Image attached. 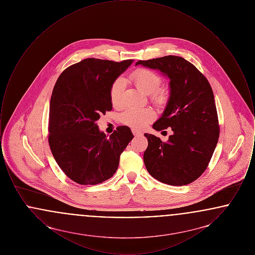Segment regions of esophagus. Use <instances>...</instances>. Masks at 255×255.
<instances>
[{
	"mask_svg": "<svg viewBox=\"0 0 255 255\" xmlns=\"http://www.w3.org/2000/svg\"><path fill=\"white\" fill-rule=\"evenodd\" d=\"M132 132H133V135H135V136L142 134V132H140V131H138V130H135V129H133Z\"/></svg>",
	"mask_w": 255,
	"mask_h": 255,
	"instance_id": "obj_1",
	"label": "esophagus"
}]
</instances>
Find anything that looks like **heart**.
<instances>
[{
  "mask_svg": "<svg viewBox=\"0 0 255 255\" xmlns=\"http://www.w3.org/2000/svg\"><path fill=\"white\" fill-rule=\"evenodd\" d=\"M130 80L135 87L146 95L161 102L165 99V91L158 88L160 77L157 73L148 69H137L130 74ZM125 88V82L122 78H118L111 87L110 99L114 107H120L122 103V96ZM155 118L154 112L149 108H128L121 116L122 122L134 129H142Z\"/></svg>",
  "mask_w": 255,
  "mask_h": 255,
  "instance_id": "heart-1",
  "label": "heart"
}]
</instances>
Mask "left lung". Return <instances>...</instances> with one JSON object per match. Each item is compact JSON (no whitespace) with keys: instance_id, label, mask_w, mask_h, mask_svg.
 Here are the masks:
<instances>
[{"instance_id":"left-lung-1","label":"left lung","mask_w":255,"mask_h":255,"mask_svg":"<svg viewBox=\"0 0 255 255\" xmlns=\"http://www.w3.org/2000/svg\"><path fill=\"white\" fill-rule=\"evenodd\" d=\"M169 79V97L153 128L173 131L166 142L144 133L148 147L143 155L146 169L159 182L185 185L206 169L219 138L218 117L212 89L206 77L184 58L168 55L137 61Z\"/></svg>"}]
</instances>
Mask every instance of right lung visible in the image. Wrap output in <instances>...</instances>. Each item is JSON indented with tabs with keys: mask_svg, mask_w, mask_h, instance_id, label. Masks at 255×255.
Masks as SVG:
<instances>
[{
	"mask_svg": "<svg viewBox=\"0 0 255 255\" xmlns=\"http://www.w3.org/2000/svg\"><path fill=\"white\" fill-rule=\"evenodd\" d=\"M133 60L80 61L58 77L49 103V143L63 172L79 184H98L114 176L133 135L119 126L110 136L97 121L113 109L110 90Z\"/></svg>",
	"mask_w": 255,
	"mask_h": 255,
	"instance_id": "obj_1",
	"label": "right lung"
}]
</instances>
